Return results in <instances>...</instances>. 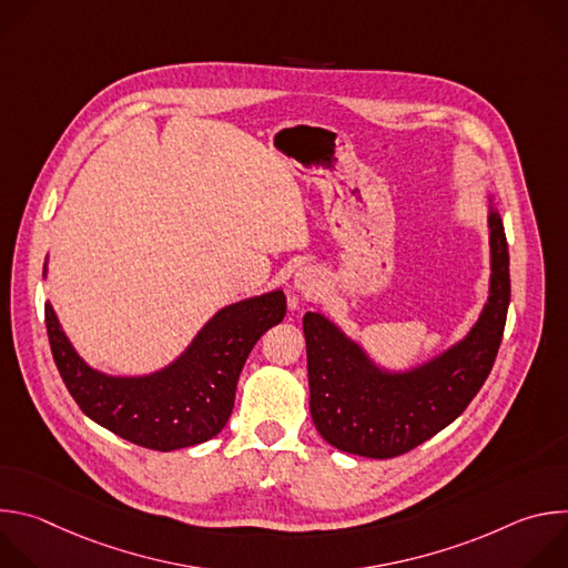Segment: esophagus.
<instances>
[{
  "label": "esophagus",
  "mask_w": 568,
  "mask_h": 568,
  "mask_svg": "<svg viewBox=\"0 0 568 568\" xmlns=\"http://www.w3.org/2000/svg\"><path fill=\"white\" fill-rule=\"evenodd\" d=\"M321 274H318V270H314V267H301L296 274H294V278H292V287H294V292H298L301 296H314L318 290H321Z\"/></svg>",
  "instance_id": "esophagus-1"
}]
</instances>
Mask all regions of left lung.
Instances as JSON below:
<instances>
[{
	"label": "left lung",
	"mask_w": 568,
	"mask_h": 568,
	"mask_svg": "<svg viewBox=\"0 0 568 568\" xmlns=\"http://www.w3.org/2000/svg\"><path fill=\"white\" fill-rule=\"evenodd\" d=\"M490 290L469 333L447 351L404 371L379 366L359 342L321 312H305L310 414L333 447L393 458L452 425L488 379L510 303V256L490 197Z\"/></svg>",
	"instance_id": "left-lung-1"
}]
</instances>
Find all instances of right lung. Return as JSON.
<instances>
[{
	"label": "right lung",
	"mask_w": 568,
	"mask_h": 568,
	"mask_svg": "<svg viewBox=\"0 0 568 568\" xmlns=\"http://www.w3.org/2000/svg\"><path fill=\"white\" fill-rule=\"evenodd\" d=\"M285 310L281 290L224 305L180 357L148 375L92 368L71 346L49 301L44 318L55 366L80 412L134 445L173 452L224 429L242 366L256 342L283 321Z\"/></svg>",
	"instance_id": "add662e5"
}]
</instances>
